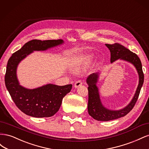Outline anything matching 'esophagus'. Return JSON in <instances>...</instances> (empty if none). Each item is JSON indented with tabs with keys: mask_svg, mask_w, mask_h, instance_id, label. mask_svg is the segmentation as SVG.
<instances>
[{
	"mask_svg": "<svg viewBox=\"0 0 149 149\" xmlns=\"http://www.w3.org/2000/svg\"><path fill=\"white\" fill-rule=\"evenodd\" d=\"M82 84H83V83H82L81 81H80V80L77 81H76L74 83V88H79L80 86H81Z\"/></svg>",
	"mask_w": 149,
	"mask_h": 149,
	"instance_id": "34e87169",
	"label": "esophagus"
}]
</instances>
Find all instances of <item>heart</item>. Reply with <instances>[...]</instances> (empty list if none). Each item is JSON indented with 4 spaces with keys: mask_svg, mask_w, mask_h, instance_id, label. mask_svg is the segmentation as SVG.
Instances as JSON below:
<instances>
[{
    "mask_svg": "<svg viewBox=\"0 0 149 149\" xmlns=\"http://www.w3.org/2000/svg\"><path fill=\"white\" fill-rule=\"evenodd\" d=\"M94 56L93 54H85V55H83L81 58V60L79 61L77 63L75 64L73 66V70L74 71H78L81 69H82V67L83 65H86L89 63V62H91L93 60Z\"/></svg>",
    "mask_w": 149,
    "mask_h": 149,
    "instance_id": "1",
    "label": "heart"
}]
</instances>
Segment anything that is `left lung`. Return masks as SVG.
<instances>
[{
    "label": "left lung",
    "mask_w": 149,
    "mask_h": 149,
    "mask_svg": "<svg viewBox=\"0 0 149 149\" xmlns=\"http://www.w3.org/2000/svg\"><path fill=\"white\" fill-rule=\"evenodd\" d=\"M106 46L111 52V63L120 60L128 62L135 67L139 75V84L136 93L128 104L122 109L113 110L105 107L101 101L100 89L97 86L101 73L89 75L86 79V83L88 84V113L93 119L100 121H109L127 115L132 109L137 100L144 79L141 61L136 53L118 43L106 44Z\"/></svg>",
    "instance_id": "8db88e82"
}]
</instances>
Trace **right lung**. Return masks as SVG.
I'll use <instances>...</instances> for the list:
<instances>
[{"label": "right lung", "instance_id": "add662e5", "mask_svg": "<svg viewBox=\"0 0 149 149\" xmlns=\"http://www.w3.org/2000/svg\"><path fill=\"white\" fill-rule=\"evenodd\" d=\"M63 40H33L26 43L9 58L5 76L6 88L15 105L25 114L34 118H48L59 110L63 97L71 91L72 84H47L33 89L20 85L17 78L20 63L34 52L46 51L64 44Z\"/></svg>", "mask_w": 149, "mask_h": 149}]
</instances>
